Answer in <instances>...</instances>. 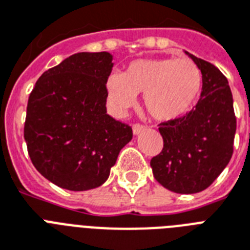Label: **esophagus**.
<instances>
[{
  "label": "esophagus",
  "mask_w": 250,
  "mask_h": 250,
  "mask_svg": "<svg viewBox=\"0 0 250 250\" xmlns=\"http://www.w3.org/2000/svg\"><path fill=\"white\" fill-rule=\"evenodd\" d=\"M145 129V127L143 125H140V123H136V125H132V131H133V135H139V133H141Z\"/></svg>",
  "instance_id": "esophagus-1"
}]
</instances>
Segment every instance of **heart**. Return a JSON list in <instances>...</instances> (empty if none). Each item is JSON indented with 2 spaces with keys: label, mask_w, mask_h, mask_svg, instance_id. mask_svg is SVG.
I'll return each mask as SVG.
<instances>
[{
  "label": "heart",
  "mask_w": 250,
  "mask_h": 250,
  "mask_svg": "<svg viewBox=\"0 0 250 250\" xmlns=\"http://www.w3.org/2000/svg\"><path fill=\"white\" fill-rule=\"evenodd\" d=\"M202 72L189 58H144L132 61L123 74L106 78V94L117 115L136 104L143 94L145 110L153 119L170 122L184 117L197 101Z\"/></svg>",
  "instance_id": "b5f03b06"
}]
</instances>
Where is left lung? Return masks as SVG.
Here are the masks:
<instances>
[{"mask_svg": "<svg viewBox=\"0 0 250 250\" xmlns=\"http://www.w3.org/2000/svg\"><path fill=\"white\" fill-rule=\"evenodd\" d=\"M186 53L202 72L201 97L184 117L161 123L164 149L150 166L161 186L190 194L206 189L229 165L236 117L226 76L214 64Z\"/></svg>", "mask_w": 250, "mask_h": 250, "instance_id": "left-lung-1", "label": "left lung"}]
</instances>
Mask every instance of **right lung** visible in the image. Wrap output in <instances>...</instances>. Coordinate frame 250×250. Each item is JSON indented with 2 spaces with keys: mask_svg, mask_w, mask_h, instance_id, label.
<instances>
[{
  "mask_svg": "<svg viewBox=\"0 0 250 250\" xmlns=\"http://www.w3.org/2000/svg\"><path fill=\"white\" fill-rule=\"evenodd\" d=\"M113 56L76 53L36 82L27 105L24 140L33 166L53 184L88 190L107 180L132 128L106 113Z\"/></svg>",
  "mask_w": 250,
  "mask_h": 250,
  "instance_id": "1",
  "label": "right lung"
}]
</instances>
